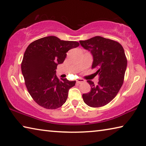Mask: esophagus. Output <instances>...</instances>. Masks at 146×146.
<instances>
[{
  "instance_id": "obj_1",
  "label": "esophagus",
  "mask_w": 146,
  "mask_h": 146,
  "mask_svg": "<svg viewBox=\"0 0 146 146\" xmlns=\"http://www.w3.org/2000/svg\"><path fill=\"white\" fill-rule=\"evenodd\" d=\"M85 80H84V79H82V78H78L77 80H76V83L77 84H82L83 82H84Z\"/></svg>"
}]
</instances>
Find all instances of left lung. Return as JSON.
I'll return each mask as SVG.
<instances>
[{
  "label": "left lung",
  "instance_id": "8db88e82",
  "mask_svg": "<svg viewBox=\"0 0 146 146\" xmlns=\"http://www.w3.org/2000/svg\"><path fill=\"white\" fill-rule=\"evenodd\" d=\"M84 48L92 54V69L99 76L98 84L88 80L91 91L82 95L86 104L99 108L110 103L122 87L127 68V58L123 47L118 42L96 36L86 40H80Z\"/></svg>",
  "mask_w": 146,
  "mask_h": 146
}]
</instances>
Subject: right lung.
I'll list each match as a JSON object with an SVG mask.
<instances>
[{"instance_id": "1", "label": "right lung", "mask_w": 146, "mask_h": 146, "mask_svg": "<svg viewBox=\"0 0 146 146\" xmlns=\"http://www.w3.org/2000/svg\"><path fill=\"white\" fill-rule=\"evenodd\" d=\"M78 46V42L49 36L33 41L26 49L22 73L29 95L41 107L55 110L66 102L69 90L76 81L59 79L55 75L56 67L64 62L70 49Z\"/></svg>"}]
</instances>
